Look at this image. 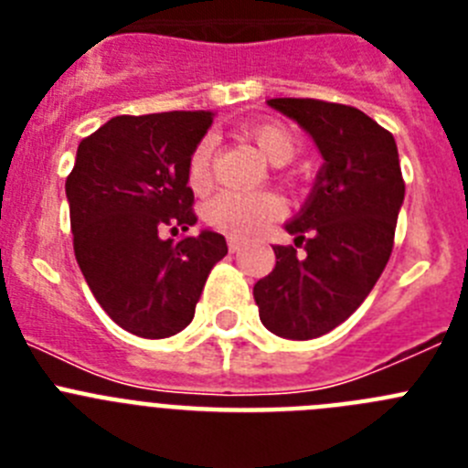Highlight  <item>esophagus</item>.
I'll list each match as a JSON object with an SVG mask.
<instances>
[{
  "instance_id": "34e87169",
  "label": "esophagus",
  "mask_w": 468,
  "mask_h": 468,
  "mask_svg": "<svg viewBox=\"0 0 468 468\" xmlns=\"http://www.w3.org/2000/svg\"><path fill=\"white\" fill-rule=\"evenodd\" d=\"M227 246H229V253H239V250H241V241H239L237 237L227 239Z\"/></svg>"
}]
</instances>
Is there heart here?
Here are the masks:
<instances>
[{"label": "heart", "mask_w": 468, "mask_h": 468, "mask_svg": "<svg viewBox=\"0 0 468 468\" xmlns=\"http://www.w3.org/2000/svg\"><path fill=\"white\" fill-rule=\"evenodd\" d=\"M241 135L262 152L274 166H285L300 150L297 135L279 122H262L243 128ZM213 138H201L194 144L187 161V183L194 192H206L213 180ZM283 201L274 192H220L204 206V220L213 229L229 237H253L264 227L281 218Z\"/></svg>", "instance_id": "1"}]
</instances>
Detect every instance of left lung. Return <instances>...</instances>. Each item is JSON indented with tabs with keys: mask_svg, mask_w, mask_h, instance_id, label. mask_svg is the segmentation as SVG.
<instances>
[{
	"mask_svg": "<svg viewBox=\"0 0 468 468\" xmlns=\"http://www.w3.org/2000/svg\"><path fill=\"white\" fill-rule=\"evenodd\" d=\"M270 105L312 135L325 164L304 208L285 225L295 246H274V270L253 295L264 328L314 340L345 324L382 276L403 206V173L394 135L356 107L314 98H271Z\"/></svg>",
	"mask_w": 468,
	"mask_h": 468,
	"instance_id": "1",
	"label": "left lung"
}]
</instances>
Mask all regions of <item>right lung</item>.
I'll return each mask as SVG.
<instances>
[{"label": "right lung", "instance_id": "add662e5", "mask_svg": "<svg viewBox=\"0 0 468 468\" xmlns=\"http://www.w3.org/2000/svg\"><path fill=\"white\" fill-rule=\"evenodd\" d=\"M213 112L122 114L84 138L65 180L80 270L107 316L161 340L187 328L222 234L164 239L197 222L187 161Z\"/></svg>", "mask_w": 468, "mask_h": 468}]
</instances>
